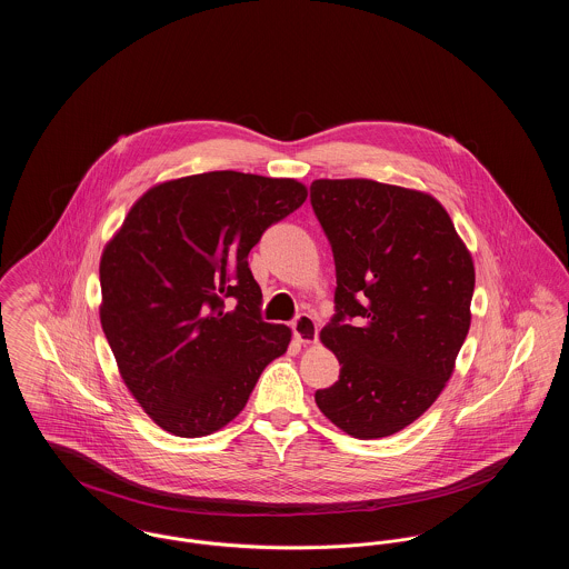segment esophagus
Returning <instances> with one entry per match:
<instances>
[{
    "mask_svg": "<svg viewBox=\"0 0 569 569\" xmlns=\"http://www.w3.org/2000/svg\"><path fill=\"white\" fill-rule=\"evenodd\" d=\"M291 328H293V335H296V339H298L300 343L309 346V343H315V341H317V335H319V330H317V321H315L310 315H307V312L298 315V317H296V321L291 323Z\"/></svg>",
    "mask_w": 569,
    "mask_h": 569,
    "instance_id": "esophagus-1",
    "label": "esophagus"
}]
</instances>
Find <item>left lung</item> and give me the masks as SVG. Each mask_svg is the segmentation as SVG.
I'll return each instance as SVG.
<instances>
[{"instance_id":"obj_1","label":"left lung","mask_w":569,"mask_h":569,"mask_svg":"<svg viewBox=\"0 0 569 569\" xmlns=\"http://www.w3.org/2000/svg\"><path fill=\"white\" fill-rule=\"evenodd\" d=\"M310 204L337 269V315L319 339L341 365L315 402L357 439L396 435L455 371L471 323L473 260L448 210L423 191L315 180Z\"/></svg>"}]
</instances>
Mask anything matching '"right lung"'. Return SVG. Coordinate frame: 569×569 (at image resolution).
Returning <instances> with one entry per match:
<instances>
[{
  "label": "right lung",
  "instance_id": "right-lung-1",
  "mask_svg": "<svg viewBox=\"0 0 569 569\" xmlns=\"http://www.w3.org/2000/svg\"><path fill=\"white\" fill-rule=\"evenodd\" d=\"M293 178L208 171L146 191L100 260L103 335L119 373L162 430L207 437L248 405L291 330L260 319L248 254L302 207ZM234 299L238 307L224 310Z\"/></svg>",
  "mask_w": 569,
  "mask_h": 569
}]
</instances>
